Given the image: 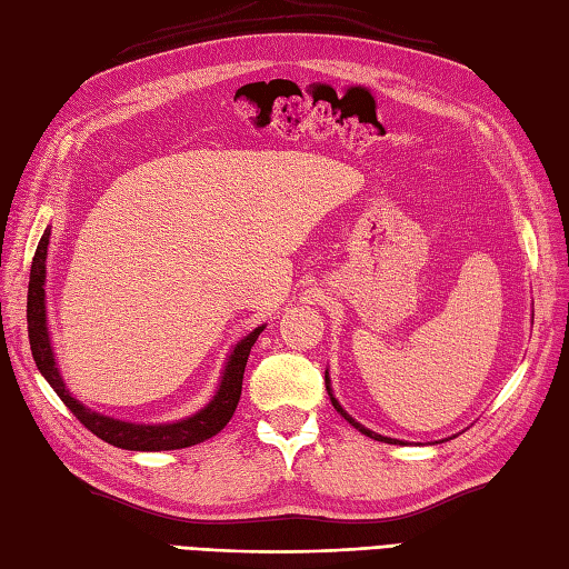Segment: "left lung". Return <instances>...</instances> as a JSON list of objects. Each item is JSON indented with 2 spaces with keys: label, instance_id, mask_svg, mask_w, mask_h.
<instances>
[{
  "label": "left lung",
  "instance_id": "8db88e82",
  "mask_svg": "<svg viewBox=\"0 0 569 569\" xmlns=\"http://www.w3.org/2000/svg\"><path fill=\"white\" fill-rule=\"evenodd\" d=\"M325 389H328V396H330V401H332V406H335V410H337V413H340L347 422H349V426H355L361 435H367V438H371V440H379V442H389V445H403L401 440H396V438H383V435H379V432H373V430H369V428H365V426H361V422H357L352 416H349L347 413V410L340 406V401H337V398H335V393H332V381H330V371L328 369H325Z\"/></svg>",
  "mask_w": 569,
  "mask_h": 569
}]
</instances>
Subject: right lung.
<instances>
[{"instance_id":"obj_1","label":"right lung","mask_w":569,"mask_h":569,"mask_svg":"<svg viewBox=\"0 0 569 569\" xmlns=\"http://www.w3.org/2000/svg\"><path fill=\"white\" fill-rule=\"evenodd\" d=\"M48 241H51V224L43 229V237L36 247L31 276H29V303H27V320H29V342L36 367H39L41 377L51 383V389L58 393L72 416H76L84 428L98 435L100 440L110 442L122 450H137V452H161V450H183L198 442L210 440L212 435L220 432L229 418L234 416L239 396H241V379H244V367L253 342L259 340L266 325L253 328L247 337L232 347L229 352L220 383L217 391L204 403L198 413L188 418H180L173 422H129L112 416L98 413V410L80 403L72 398L68 386L60 377L58 361L53 355L51 335H48V316H46V257H48Z\"/></svg>"}]
</instances>
